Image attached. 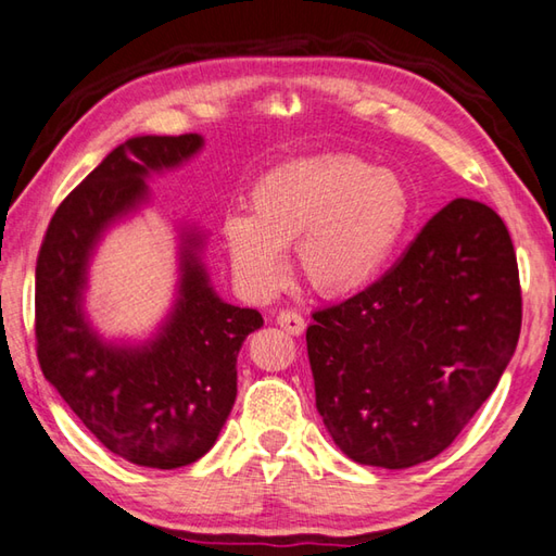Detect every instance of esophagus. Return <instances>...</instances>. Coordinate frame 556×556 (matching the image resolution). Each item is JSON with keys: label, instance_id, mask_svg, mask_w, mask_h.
Returning a JSON list of instances; mask_svg holds the SVG:
<instances>
[{"label": "esophagus", "instance_id": "34e87169", "mask_svg": "<svg viewBox=\"0 0 556 556\" xmlns=\"http://www.w3.org/2000/svg\"><path fill=\"white\" fill-rule=\"evenodd\" d=\"M277 325L289 334H301L306 330V320H303V315L296 311H279Z\"/></svg>", "mask_w": 556, "mask_h": 556}]
</instances>
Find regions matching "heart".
<instances>
[{
	"instance_id": "obj_1",
	"label": "heart",
	"mask_w": 556,
	"mask_h": 556,
	"mask_svg": "<svg viewBox=\"0 0 556 556\" xmlns=\"http://www.w3.org/2000/svg\"><path fill=\"white\" fill-rule=\"evenodd\" d=\"M409 216V190L395 170L358 156H313L265 173L250 190V214H226L222 238L250 296L277 291L287 269L281 250L291 245L315 293L346 296L380 277Z\"/></svg>"
}]
</instances>
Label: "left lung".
Instances as JSON below:
<instances>
[{"mask_svg": "<svg viewBox=\"0 0 556 556\" xmlns=\"http://www.w3.org/2000/svg\"><path fill=\"white\" fill-rule=\"evenodd\" d=\"M516 250L492 206L433 214L371 287L313 313L315 407L358 465L402 470L448 448L516 352Z\"/></svg>", "mask_w": 556, "mask_h": 556, "instance_id": "8db88e82", "label": "left lung"}]
</instances>
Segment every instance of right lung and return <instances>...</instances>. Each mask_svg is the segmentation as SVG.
Masks as SVG:
<instances>
[{"label": "right lung", "mask_w": 556, "mask_h": 556, "mask_svg": "<svg viewBox=\"0 0 556 556\" xmlns=\"http://www.w3.org/2000/svg\"><path fill=\"white\" fill-rule=\"evenodd\" d=\"M200 149V135L135 137L113 149L58 206L36 265L42 376L98 443L156 470L212 448L236 402V356L263 315L216 296L198 233L182 236L176 308L144 346L105 344L86 320L81 291L93 245L147 200L149 173L180 166Z\"/></svg>", "instance_id": "1"}]
</instances>
